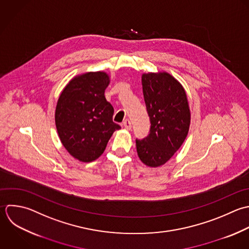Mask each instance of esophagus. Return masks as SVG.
I'll return each mask as SVG.
<instances>
[{
  "label": "esophagus",
  "mask_w": 249,
  "mask_h": 249,
  "mask_svg": "<svg viewBox=\"0 0 249 249\" xmlns=\"http://www.w3.org/2000/svg\"><path fill=\"white\" fill-rule=\"evenodd\" d=\"M123 126H124V128H125V129H127V130H131V128H132L131 121H130L129 119L124 120V122H123Z\"/></svg>",
  "instance_id": "1"
}]
</instances>
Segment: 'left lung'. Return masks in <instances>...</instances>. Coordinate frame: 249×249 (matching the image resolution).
Returning <instances> with one entry per match:
<instances>
[{
	"mask_svg": "<svg viewBox=\"0 0 249 249\" xmlns=\"http://www.w3.org/2000/svg\"><path fill=\"white\" fill-rule=\"evenodd\" d=\"M142 83L151 126L147 137L136 140L137 152L143 164L156 168L169 161L185 141L190 109L184 88L170 73H143Z\"/></svg>",
	"mask_w": 249,
	"mask_h": 249,
	"instance_id": "obj_1",
	"label": "left lung"
}]
</instances>
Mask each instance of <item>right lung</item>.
<instances>
[{
  "label": "right lung",
  "mask_w": 249,
  "mask_h": 249,
  "mask_svg": "<svg viewBox=\"0 0 249 249\" xmlns=\"http://www.w3.org/2000/svg\"><path fill=\"white\" fill-rule=\"evenodd\" d=\"M109 76L104 71L86 72L72 78L56 106L55 124L61 142L81 162H92L105 151L113 132V107L105 97Z\"/></svg>",
  "instance_id": "obj_1"
}]
</instances>
